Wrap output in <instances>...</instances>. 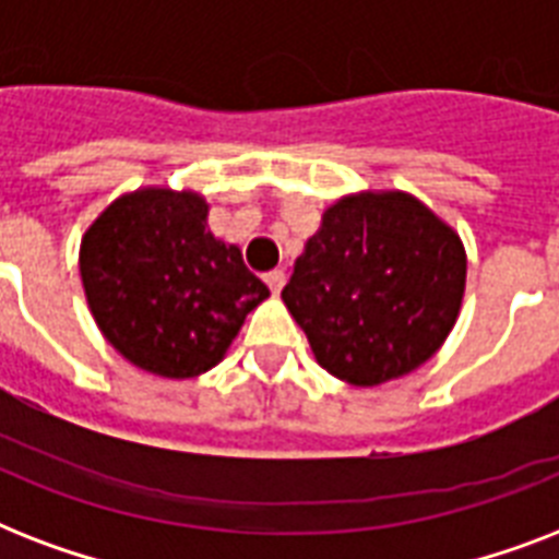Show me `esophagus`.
Segmentation results:
<instances>
[{"label": "esophagus", "mask_w": 559, "mask_h": 559, "mask_svg": "<svg viewBox=\"0 0 559 559\" xmlns=\"http://www.w3.org/2000/svg\"><path fill=\"white\" fill-rule=\"evenodd\" d=\"M263 281H266V287H270L272 293L278 296L281 289H284V284H287V275H284V270H272L263 275Z\"/></svg>", "instance_id": "esophagus-1"}]
</instances>
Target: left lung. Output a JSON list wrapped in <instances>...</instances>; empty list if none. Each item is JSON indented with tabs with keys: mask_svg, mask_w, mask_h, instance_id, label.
Instances as JSON below:
<instances>
[{
	"mask_svg": "<svg viewBox=\"0 0 559 559\" xmlns=\"http://www.w3.org/2000/svg\"><path fill=\"white\" fill-rule=\"evenodd\" d=\"M467 284L461 237L412 193L342 197L281 298L316 362L350 385L415 371L441 348Z\"/></svg>",
	"mask_w": 559,
	"mask_h": 559,
	"instance_id": "8db88e82",
	"label": "left lung"
}]
</instances>
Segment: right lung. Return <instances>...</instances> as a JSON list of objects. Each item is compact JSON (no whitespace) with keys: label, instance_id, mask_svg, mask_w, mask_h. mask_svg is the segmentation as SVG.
Wrapping results in <instances>:
<instances>
[{"label":"right lung","instance_id":"obj_1","mask_svg":"<svg viewBox=\"0 0 559 559\" xmlns=\"http://www.w3.org/2000/svg\"><path fill=\"white\" fill-rule=\"evenodd\" d=\"M205 217L200 193L139 188L100 211L81 240L83 293L104 340L168 380L217 366L246 313L270 296Z\"/></svg>","mask_w":559,"mask_h":559}]
</instances>
